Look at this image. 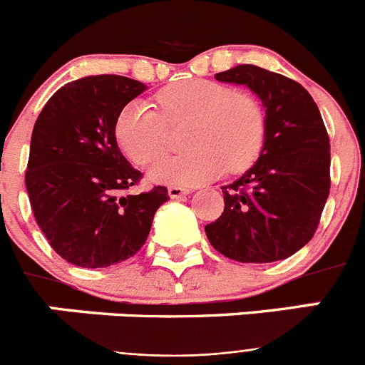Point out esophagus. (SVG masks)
Returning a JSON list of instances; mask_svg holds the SVG:
<instances>
[{"label":"esophagus","mask_w":365,"mask_h":365,"mask_svg":"<svg viewBox=\"0 0 365 365\" xmlns=\"http://www.w3.org/2000/svg\"><path fill=\"white\" fill-rule=\"evenodd\" d=\"M188 193L190 190L182 188V186H168V195H170V199H180L188 195Z\"/></svg>","instance_id":"obj_1"}]
</instances>
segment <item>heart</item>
Masks as SVG:
<instances>
[{
  "label": "heart",
  "instance_id": "heart-1",
  "mask_svg": "<svg viewBox=\"0 0 365 365\" xmlns=\"http://www.w3.org/2000/svg\"><path fill=\"white\" fill-rule=\"evenodd\" d=\"M160 113L133 100L117 118L115 135L133 163L146 164L164 151L166 124L192 120L185 153L164 155L150 168V177L168 185H201L225 173L243 172L257 159L265 140V117L250 95L232 93L212 80H182L157 95Z\"/></svg>",
  "mask_w": 365,
  "mask_h": 365
}]
</instances>
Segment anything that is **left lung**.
I'll use <instances>...</instances> for the list:
<instances>
[{"instance_id":"1","label":"left lung","mask_w":365,"mask_h":365,"mask_svg":"<svg viewBox=\"0 0 365 365\" xmlns=\"http://www.w3.org/2000/svg\"><path fill=\"white\" fill-rule=\"evenodd\" d=\"M215 80L248 87L265 109V140L252 168L222 186L225 210L206 237L240 263L287 259L314 235L331 179V146L320 109L303 86L257 66H235Z\"/></svg>"}]
</instances>
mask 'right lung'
Wrapping results in <instances>:
<instances>
[{"mask_svg":"<svg viewBox=\"0 0 365 365\" xmlns=\"http://www.w3.org/2000/svg\"><path fill=\"white\" fill-rule=\"evenodd\" d=\"M148 89L138 80L96 74L60 87L31 137L25 186L38 227L66 261L104 269L146 243L168 190L125 195L143 173L117 144L122 109Z\"/></svg>","mask_w":365,"mask_h":365,"instance_id":"1","label":"right lung"}]
</instances>
